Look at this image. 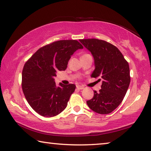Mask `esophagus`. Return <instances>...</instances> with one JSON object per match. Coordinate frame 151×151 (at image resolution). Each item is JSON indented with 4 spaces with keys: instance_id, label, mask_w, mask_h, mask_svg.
<instances>
[{
    "instance_id": "1",
    "label": "esophagus",
    "mask_w": 151,
    "mask_h": 151,
    "mask_svg": "<svg viewBox=\"0 0 151 151\" xmlns=\"http://www.w3.org/2000/svg\"><path fill=\"white\" fill-rule=\"evenodd\" d=\"M76 87H77V88L79 89V90H82V89H83V87L82 86H80V85H78Z\"/></svg>"
}]
</instances>
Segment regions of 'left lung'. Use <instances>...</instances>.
<instances>
[{
    "mask_svg": "<svg viewBox=\"0 0 151 151\" xmlns=\"http://www.w3.org/2000/svg\"><path fill=\"white\" fill-rule=\"evenodd\" d=\"M80 42L94 58L95 69L92 78L102 80L99 92L87 101L90 109L99 114H109L124 99L130 82L128 63L114 45L99 39H83Z\"/></svg>",
    "mask_w": 151,
    "mask_h": 151,
    "instance_id": "8db88e82",
    "label": "left lung"
}]
</instances>
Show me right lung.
Returning <instances> with one entry per match:
<instances>
[{"label":"right lung","mask_w":151,"mask_h":151,"mask_svg":"<svg viewBox=\"0 0 151 151\" xmlns=\"http://www.w3.org/2000/svg\"><path fill=\"white\" fill-rule=\"evenodd\" d=\"M83 46L75 40H59L40 48L24 65L22 90L31 107L39 115L54 117L68 105L76 85H56L57 71L67 69L71 56Z\"/></svg>","instance_id":"add662e5"}]
</instances>
